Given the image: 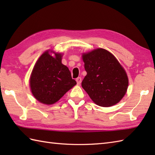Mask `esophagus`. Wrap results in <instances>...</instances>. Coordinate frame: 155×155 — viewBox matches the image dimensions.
I'll use <instances>...</instances> for the list:
<instances>
[{"mask_svg":"<svg viewBox=\"0 0 155 155\" xmlns=\"http://www.w3.org/2000/svg\"><path fill=\"white\" fill-rule=\"evenodd\" d=\"M76 81H77V83L78 84H80L81 83V81H82V78L81 77H78L76 78Z\"/></svg>","mask_w":155,"mask_h":155,"instance_id":"1","label":"esophagus"}]
</instances>
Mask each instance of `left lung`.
<instances>
[{"instance_id":"8db88e82","label":"left lung","mask_w":155,"mask_h":155,"mask_svg":"<svg viewBox=\"0 0 155 155\" xmlns=\"http://www.w3.org/2000/svg\"><path fill=\"white\" fill-rule=\"evenodd\" d=\"M87 72L82 87L98 106L116 104L124 97L128 80L126 72L117 58L103 48H97L83 55Z\"/></svg>"}]
</instances>
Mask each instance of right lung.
Returning <instances> with one entry per match:
<instances>
[{
    "mask_svg": "<svg viewBox=\"0 0 155 155\" xmlns=\"http://www.w3.org/2000/svg\"><path fill=\"white\" fill-rule=\"evenodd\" d=\"M61 57L58 53L52 57L46 51L32 70L30 78L31 91L36 99L42 103H55L77 84L68 67L62 64Z\"/></svg>",
    "mask_w": 155,
    "mask_h": 155,
    "instance_id": "add662e5",
    "label": "right lung"
}]
</instances>
